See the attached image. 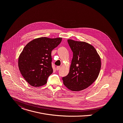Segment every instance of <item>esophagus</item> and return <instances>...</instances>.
I'll return each instance as SVG.
<instances>
[{"instance_id": "esophagus-1", "label": "esophagus", "mask_w": 123, "mask_h": 123, "mask_svg": "<svg viewBox=\"0 0 123 123\" xmlns=\"http://www.w3.org/2000/svg\"><path fill=\"white\" fill-rule=\"evenodd\" d=\"M61 68V67L60 66H57L56 68V70H59Z\"/></svg>"}]
</instances>
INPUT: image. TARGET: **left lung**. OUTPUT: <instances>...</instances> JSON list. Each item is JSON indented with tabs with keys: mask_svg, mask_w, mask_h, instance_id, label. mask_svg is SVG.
<instances>
[{
	"mask_svg": "<svg viewBox=\"0 0 123 123\" xmlns=\"http://www.w3.org/2000/svg\"><path fill=\"white\" fill-rule=\"evenodd\" d=\"M73 52L68 74L62 78L64 85L73 91H80L90 86L98 78L101 60L95 48L85 42L68 40Z\"/></svg>",
	"mask_w": 123,
	"mask_h": 123,
	"instance_id": "8db88e82",
	"label": "left lung"
}]
</instances>
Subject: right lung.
<instances>
[{
    "instance_id": "obj_1",
    "label": "right lung",
    "mask_w": 123,
    "mask_h": 123,
    "mask_svg": "<svg viewBox=\"0 0 123 123\" xmlns=\"http://www.w3.org/2000/svg\"><path fill=\"white\" fill-rule=\"evenodd\" d=\"M62 38L40 37L29 42L20 53L18 60L19 71L31 86L45 85L52 73L51 51L60 43Z\"/></svg>"
}]
</instances>
